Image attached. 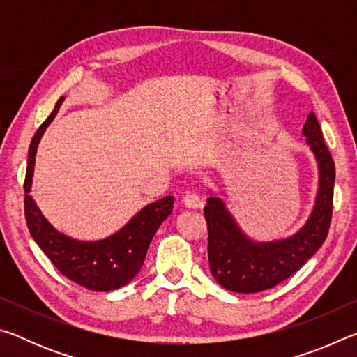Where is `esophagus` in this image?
<instances>
[{
    "instance_id": "esophagus-1",
    "label": "esophagus",
    "mask_w": 357,
    "mask_h": 357,
    "mask_svg": "<svg viewBox=\"0 0 357 357\" xmlns=\"http://www.w3.org/2000/svg\"><path fill=\"white\" fill-rule=\"evenodd\" d=\"M183 204L187 209H198V208H203V200L197 195V193L189 192L183 197Z\"/></svg>"
}]
</instances>
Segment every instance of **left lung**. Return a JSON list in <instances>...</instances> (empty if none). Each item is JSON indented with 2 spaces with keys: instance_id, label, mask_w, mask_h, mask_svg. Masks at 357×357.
I'll use <instances>...</instances> for the list:
<instances>
[{
  "instance_id": "obj_1",
  "label": "left lung",
  "mask_w": 357,
  "mask_h": 357,
  "mask_svg": "<svg viewBox=\"0 0 357 357\" xmlns=\"http://www.w3.org/2000/svg\"><path fill=\"white\" fill-rule=\"evenodd\" d=\"M318 164V192L309 219L299 231L285 239L258 243L239 228L219 197H209L204 206L208 222V258L214 279L234 293H258L274 288L293 275L313 257L328 236L332 200H334L335 165L315 113L302 128Z\"/></svg>"
}]
</instances>
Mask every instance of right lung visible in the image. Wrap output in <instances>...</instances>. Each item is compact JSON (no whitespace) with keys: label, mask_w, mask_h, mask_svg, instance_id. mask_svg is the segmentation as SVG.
Segmentation results:
<instances>
[{"label":"right lung","mask_w":357,"mask_h":357,"mask_svg":"<svg viewBox=\"0 0 357 357\" xmlns=\"http://www.w3.org/2000/svg\"><path fill=\"white\" fill-rule=\"evenodd\" d=\"M64 98L59 99L40 128L36 132L28 153L25 176V217L29 233L56 269L72 282L93 291H110L134 279L146 258L154 234L173 211L174 197L168 195L149 203L126 225L105 239L78 241L66 236L42 215L29 195L33 183L36 151L45 129L55 119Z\"/></svg>","instance_id":"right-lung-1"}]
</instances>
